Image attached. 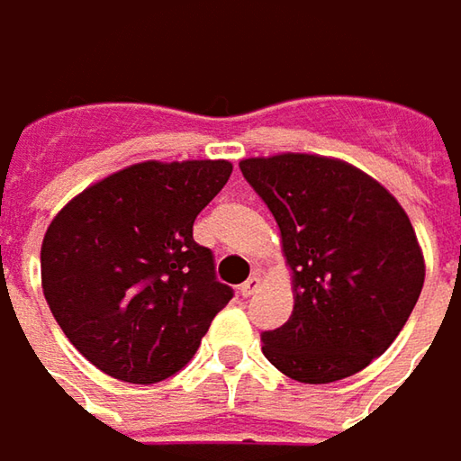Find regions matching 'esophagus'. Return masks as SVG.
<instances>
[{
    "label": "esophagus",
    "instance_id": "esophagus-1",
    "mask_svg": "<svg viewBox=\"0 0 461 461\" xmlns=\"http://www.w3.org/2000/svg\"><path fill=\"white\" fill-rule=\"evenodd\" d=\"M260 291V278L258 276H252V278H247L242 285H240V294H242V298H249V295H255Z\"/></svg>",
    "mask_w": 461,
    "mask_h": 461
}]
</instances>
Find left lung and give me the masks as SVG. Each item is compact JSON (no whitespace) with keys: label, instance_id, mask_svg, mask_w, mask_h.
I'll use <instances>...</instances> for the list:
<instances>
[{"label":"left lung","instance_id":"1","mask_svg":"<svg viewBox=\"0 0 461 461\" xmlns=\"http://www.w3.org/2000/svg\"><path fill=\"white\" fill-rule=\"evenodd\" d=\"M242 176L280 230L294 311L262 331V355L298 383L365 370L401 334L426 265L419 237L383 183L339 158H245Z\"/></svg>","mask_w":461,"mask_h":461}]
</instances>
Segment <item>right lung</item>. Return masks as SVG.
I'll return each instance as SVG.
<instances>
[{"label": "right lung", "mask_w": 461, "mask_h": 461, "mask_svg": "<svg viewBox=\"0 0 461 461\" xmlns=\"http://www.w3.org/2000/svg\"><path fill=\"white\" fill-rule=\"evenodd\" d=\"M230 160H145L91 183L42 237L41 278L58 326L124 383L183 370L231 288L194 242L199 212L230 181Z\"/></svg>", "instance_id": "add662e5"}]
</instances>
